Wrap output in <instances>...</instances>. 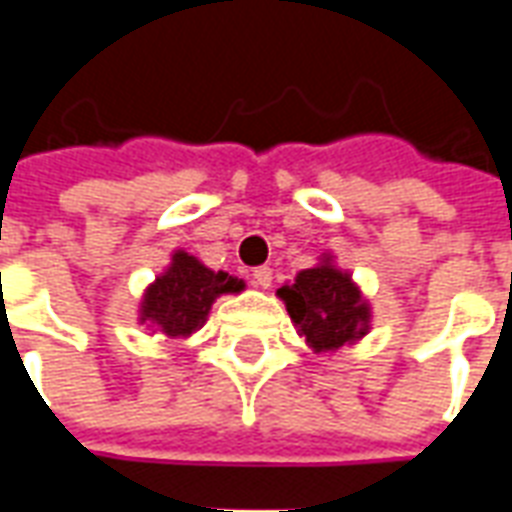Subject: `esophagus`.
<instances>
[{
	"instance_id": "esophagus-1",
	"label": "esophagus",
	"mask_w": 512,
	"mask_h": 512,
	"mask_svg": "<svg viewBox=\"0 0 512 512\" xmlns=\"http://www.w3.org/2000/svg\"><path fill=\"white\" fill-rule=\"evenodd\" d=\"M252 279H255L257 288L268 290V288H271V279H274V274H271V268L260 266V268H255V274H252Z\"/></svg>"
}]
</instances>
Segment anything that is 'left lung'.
Returning <instances> with one entry per match:
<instances>
[{
  "instance_id": "1",
  "label": "left lung",
  "mask_w": 512,
  "mask_h": 512,
  "mask_svg": "<svg viewBox=\"0 0 512 512\" xmlns=\"http://www.w3.org/2000/svg\"><path fill=\"white\" fill-rule=\"evenodd\" d=\"M277 296L285 301L299 337L315 354H334L345 345H356L373 326L370 301L351 271L334 263L332 252H323L315 266L285 282Z\"/></svg>"
}]
</instances>
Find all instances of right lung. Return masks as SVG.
Segmentation results:
<instances>
[{
	"label": "right lung",
	"instance_id": "right-lung-1",
	"mask_svg": "<svg viewBox=\"0 0 512 512\" xmlns=\"http://www.w3.org/2000/svg\"><path fill=\"white\" fill-rule=\"evenodd\" d=\"M244 288V279L213 271L186 249H175L169 266L142 293L136 321L169 340H186L205 326L213 301Z\"/></svg>",
	"mask_w": 512,
	"mask_h": 512
}]
</instances>
